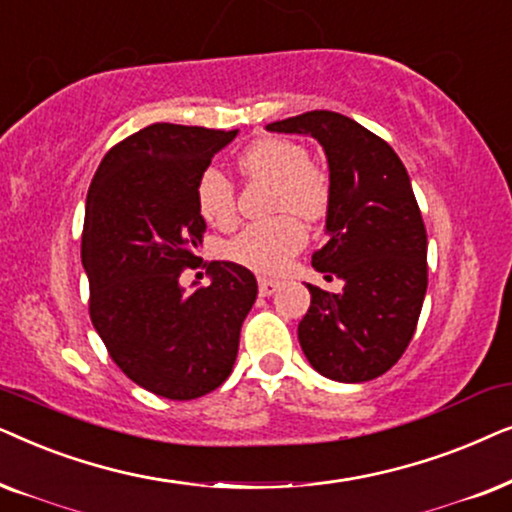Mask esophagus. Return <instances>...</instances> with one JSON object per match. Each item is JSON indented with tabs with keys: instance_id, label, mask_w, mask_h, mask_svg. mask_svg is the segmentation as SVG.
<instances>
[{
	"instance_id": "34e87169",
	"label": "esophagus",
	"mask_w": 512,
	"mask_h": 512,
	"mask_svg": "<svg viewBox=\"0 0 512 512\" xmlns=\"http://www.w3.org/2000/svg\"><path fill=\"white\" fill-rule=\"evenodd\" d=\"M276 290H278V283L276 281H271V278H260V295L262 297L274 295Z\"/></svg>"
}]
</instances>
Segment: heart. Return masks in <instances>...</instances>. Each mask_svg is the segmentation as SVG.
Wrapping results in <instances>:
<instances>
[{
  "mask_svg": "<svg viewBox=\"0 0 512 512\" xmlns=\"http://www.w3.org/2000/svg\"><path fill=\"white\" fill-rule=\"evenodd\" d=\"M238 170L250 180L274 185V208L292 210L304 220H318L330 203V177L309 163V154L292 140L264 138L238 156ZM199 213L215 227H229L236 217V194L229 177L208 168L196 185ZM306 231L295 215L245 227L229 245L231 260L260 274H278L304 245Z\"/></svg>",
  "mask_w": 512,
  "mask_h": 512,
  "instance_id": "heart-1",
  "label": "heart"
}]
</instances>
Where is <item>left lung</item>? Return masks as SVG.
Segmentation results:
<instances>
[{
	"label": "left lung",
	"mask_w": 512,
	"mask_h": 512,
	"mask_svg": "<svg viewBox=\"0 0 512 512\" xmlns=\"http://www.w3.org/2000/svg\"><path fill=\"white\" fill-rule=\"evenodd\" d=\"M311 135L330 168L327 241L311 264L339 295L306 285L311 306L297 335L316 372L360 384L391 370L417 330L426 297V227L410 175L391 145L344 114L313 109L267 126Z\"/></svg>",
	"instance_id": "8db88e82"
}]
</instances>
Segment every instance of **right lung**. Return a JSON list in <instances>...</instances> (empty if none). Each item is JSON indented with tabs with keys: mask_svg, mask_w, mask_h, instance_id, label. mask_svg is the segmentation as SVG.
<instances>
[{
	"mask_svg": "<svg viewBox=\"0 0 512 512\" xmlns=\"http://www.w3.org/2000/svg\"><path fill=\"white\" fill-rule=\"evenodd\" d=\"M236 133L152 124L109 149L88 187L81 264L93 327L128 379L168 400L201 398L229 377L257 299L252 271L234 262L206 264V288L180 283L201 267L196 185Z\"/></svg>",
	"mask_w": 512,
	"mask_h": 512,
	"instance_id": "right-lung-1",
	"label": "right lung"
}]
</instances>
